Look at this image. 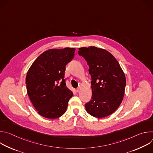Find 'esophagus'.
Returning a JSON list of instances; mask_svg holds the SVG:
<instances>
[{
    "label": "esophagus",
    "instance_id": "obj_1",
    "mask_svg": "<svg viewBox=\"0 0 153 153\" xmlns=\"http://www.w3.org/2000/svg\"><path fill=\"white\" fill-rule=\"evenodd\" d=\"M79 91H80V88H77L76 89V92H79Z\"/></svg>",
    "mask_w": 153,
    "mask_h": 153
}]
</instances>
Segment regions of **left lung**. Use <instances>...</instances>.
I'll list each match as a JSON object with an SVG mask.
<instances>
[{
	"label": "left lung",
	"mask_w": 153,
	"mask_h": 153,
	"mask_svg": "<svg viewBox=\"0 0 153 153\" xmlns=\"http://www.w3.org/2000/svg\"><path fill=\"white\" fill-rule=\"evenodd\" d=\"M79 54L89 65L92 97L86 111L97 118L113 114L122 102L126 86L125 74L116 58L108 51L96 47L79 48Z\"/></svg>",
	"instance_id": "obj_1"
}]
</instances>
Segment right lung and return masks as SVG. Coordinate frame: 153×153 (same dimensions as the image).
<instances>
[{
  "label": "right lung",
  "instance_id": "obj_1",
  "mask_svg": "<svg viewBox=\"0 0 153 153\" xmlns=\"http://www.w3.org/2000/svg\"><path fill=\"white\" fill-rule=\"evenodd\" d=\"M76 49H50L33 63L27 77V90L38 113L45 118L62 116L73 92L66 86L65 66L74 57Z\"/></svg>",
  "mask_w": 153,
  "mask_h": 153
}]
</instances>
